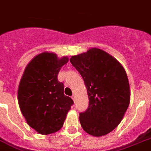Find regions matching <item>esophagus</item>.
<instances>
[{"mask_svg": "<svg viewBox=\"0 0 151 151\" xmlns=\"http://www.w3.org/2000/svg\"><path fill=\"white\" fill-rule=\"evenodd\" d=\"M72 99H73V101L75 102V101H76V96H75V95H73V96H72Z\"/></svg>", "mask_w": 151, "mask_h": 151, "instance_id": "34e87169", "label": "esophagus"}]
</instances>
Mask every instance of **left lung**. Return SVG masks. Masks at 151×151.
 <instances>
[{"mask_svg":"<svg viewBox=\"0 0 151 151\" xmlns=\"http://www.w3.org/2000/svg\"><path fill=\"white\" fill-rule=\"evenodd\" d=\"M72 65L87 87L89 105L80 114L82 128L93 137L104 136L118 126L128 108L130 84L121 64L97 47L72 56Z\"/></svg>","mask_w":151,"mask_h":151,"instance_id":"8db88e82","label":"left lung"}]
</instances>
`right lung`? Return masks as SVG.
Instances as JSON below:
<instances>
[{
	"label": "right lung",
	"instance_id": "right-lung-1",
	"mask_svg": "<svg viewBox=\"0 0 151 151\" xmlns=\"http://www.w3.org/2000/svg\"><path fill=\"white\" fill-rule=\"evenodd\" d=\"M69 60L55 53L43 52L27 65L17 91L19 107L27 124L38 134H53L63 127L73 104L58 80L60 68Z\"/></svg>",
	"mask_w": 151,
	"mask_h": 151
}]
</instances>
